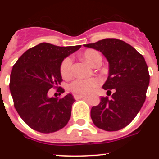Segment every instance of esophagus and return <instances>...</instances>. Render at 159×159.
I'll list each match as a JSON object with an SVG mask.
<instances>
[{"mask_svg":"<svg viewBox=\"0 0 159 159\" xmlns=\"http://www.w3.org/2000/svg\"><path fill=\"white\" fill-rule=\"evenodd\" d=\"M74 98L75 99H80V98H88V96L86 95H82V94H74Z\"/></svg>","mask_w":159,"mask_h":159,"instance_id":"obj_1","label":"esophagus"}]
</instances>
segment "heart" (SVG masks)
Wrapping results in <instances>:
<instances>
[{"label": "heart", "mask_w": 159, "mask_h": 159, "mask_svg": "<svg viewBox=\"0 0 159 159\" xmlns=\"http://www.w3.org/2000/svg\"><path fill=\"white\" fill-rule=\"evenodd\" d=\"M82 57L88 64L94 66L102 61V55L98 51L94 49H88L83 53ZM72 59L67 57L62 61L61 65V74L64 78H68L71 75ZM101 84V81L97 78L89 79H76L72 81L69 85L71 91L78 94H89L92 92Z\"/></svg>", "instance_id": "heart-1"}]
</instances>
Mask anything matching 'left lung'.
I'll list each match as a JSON object with an SVG mask.
<instances>
[{"label":"left lung","mask_w":159,"mask_h":159,"mask_svg":"<svg viewBox=\"0 0 159 159\" xmlns=\"http://www.w3.org/2000/svg\"><path fill=\"white\" fill-rule=\"evenodd\" d=\"M84 47L99 51L109 63V72L103 89L114 93L111 99L101 98L93 106L91 117L98 129L115 131L126 127L142 108L149 84L148 68L143 56L121 40L106 38ZM107 92V93H108Z\"/></svg>","instance_id":"obj_1"}]
</instances>
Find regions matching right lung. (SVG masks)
Listing matches in <instances>:
<instances>
[{
	"label": "right lung",
	"instance_id": "add662e5",
	"mask_svg": "<svg viewBox=\"0 0 159 159\" xmlns=\"http://www.w3.org/2000/svg\"><path fill=\"white\" fill-rule=\"evenodd\" d=\"M81 47L41 43L25 51L13 66L10 90L14 108L32 129L51 133L68 124L75 102L72 94L58 98H49L48 92L52 88L65 92L63 89H58L63 81L61 65L65 57Z\"/></svg>",
	"mask_w": 159,
	"mask_h": 159
}]
</instances>
